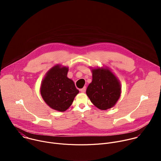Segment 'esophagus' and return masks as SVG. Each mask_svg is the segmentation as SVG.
I'll return each mask as SVG.
<instances>
[{"label": "esophagus", "instance_id": "34e87169", "mask_svg": "<svg viewBox=\"0 0 161 161\" xmlns=\"http://www.w3.org/2000/svg\"><path fill=\"white\" fill-rule=\"evenodd\" d=\"M80 91H81V92H82V93L85 92V91H86V87H85V86H84L83 88H81V89H80Z\"/></svg>", "mask_w": 161, "mask_h": 161}]
</instances>
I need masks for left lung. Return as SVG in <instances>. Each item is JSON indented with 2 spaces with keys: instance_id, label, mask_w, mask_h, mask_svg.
Here are the masks:
<instances>
[{
  "instance_id": "1",
  "label": "left lung",
  "mask_w": 161,
  "mask_h": 161,
  "mask_svg": "<svg viewBox=\"0 0 161 161\" xmlns=\"http://www.w3.org/2000/svg\"><path fill=\"white\" fill-rule=\"evenodd\" d=\"M92 81L86 94L97 108L106 110L116 104L121 95V84L108 67L92 69Z\"/></svg>"
}]
</instances>
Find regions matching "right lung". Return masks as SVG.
I'll use <instances>...</instances> for the list:
<instances>
[{
	"mask_svg": "<svg viewBox=\"0 0 161 161\" xmlns=\"http://www.w3.org/2000/svg\"><path fill=\"white\" fill-rule=\"evenodd\" d=\"M68 71V67L55 65L45 75L40 87L44 102L52 109L61 112L71 106L79 93L74 81L67 76Z\"/></svg>",
	"mask_w": 161,
	"mask_h": 161,
	"instance_id": "1",
	"label": "right lung"
}]
</instances>
